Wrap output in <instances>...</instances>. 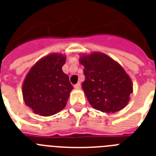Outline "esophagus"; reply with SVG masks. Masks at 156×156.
Masks as SVG:
<instances>
[{"instance_id":"obj_1","label":"esophagus","mask_w":156,"mask_h":156,"mask_svg":"<svg viewBox=\"0 0 156 156\" xmlns=\"http://www.w3.org/2000/svg\"><path fill=\"white\" fill-rule=\"evenodd\" d=\"M73 87L75 88V89H80L81 88V83H77L75 85L73 86Z\"/></svg>"}]
</instances>
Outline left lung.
Returning a JSON list of instances; mask_svg holds the SVG:
<instances>
[{
	"label": "left lung",
	"mask_w": 156,
	"mask_h": 156,
	"mask_svg": "<svg viewBox=\"0 0 156 156\" xmlns=\"http://www.w3.org/2000/svg\"><path fill=\"white\" fill-rule=\"evenodd\" d=\"M79 61L85 75L82 87L90 105L108 113L124 108L133 92L132 82L124 69L103 53L83 56Z\"/></svg>",
	"instance_id": "left-lung-1"
}]
</instances>
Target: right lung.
Instances as JSON below:
<instances>
[{
	"mask_svg": "<svg viewBox=\"0 0 156 156\" xmlns=\"http://www.w3.org/2000/svg\"><path fill=\"white\" fill-rule=\"evenodd\" d=\"M66 56L52 54L39 61L26 77L23 85L25 104L40 116L57 113L66 107L73 87L61 69Z\"/></svg>",
	"mask_w": 156,
	"mask_h": 156,
	"instance_id": "right-lung-1",
	"label": "right lung"
}]
</instances>
